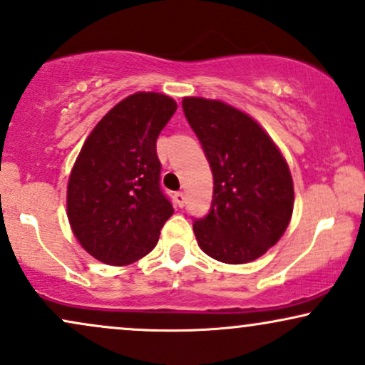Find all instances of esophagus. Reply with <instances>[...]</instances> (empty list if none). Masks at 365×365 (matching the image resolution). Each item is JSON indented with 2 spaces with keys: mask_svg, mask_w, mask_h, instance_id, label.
<instances>
[{
  "mask_svg": "<svg viewBox=\"0 0 365 365\" xmlns=\"http://www.w3.org/2000/svg\"><path fill=\"white\" fill-rule=\"evenodd\" d=\"M175 202H177L178 207H183V205H185V194H183V192H177V194H175Z\"/></svg>",
  "mask_w": 365,
  "mask_h": 365,
  "instance_id": "obj_1",
  "label": "esophagus"
}]
</instances>
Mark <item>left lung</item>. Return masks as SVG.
I'll use <instances>...</instances> for the list:
<instances>
[{
  "label": "left lung",
  "instance_id": "left-lung-1",
  "mask_svg": "<svg viewBox=\"0 0 365 365\" xmlns=\"http://www.w3.org/2000/svg\"><path fill=\"white\" fill-rule=\"evenodd\" d=\"M182 107L214 178L210 210L194 219L199 247L222 263L252 262L291 221L289 166L269 134L238 108L199 96L183 98Z\"/></svg>",
  "mask_w": 365,
  "mask_h": 365
}]
</instances>
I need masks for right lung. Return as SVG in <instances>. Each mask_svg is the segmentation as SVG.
<instances>
[{"label":"right lung","instance_id":"obj_1","mask_svg":"<svg viewBox=\"0 0 365 365\" xmlns=\"http://www.w3.org/2000/svg\"><path fill=\"white\" fill-rule=\"evenodd\" d=\"M177 103L161 93H134L88 135L68 183V217L88 253L127 265L156 247L173 205L160 183L156 139Z\"/></svg>","mask_w":365,"mask_h":365}]
</instances>
